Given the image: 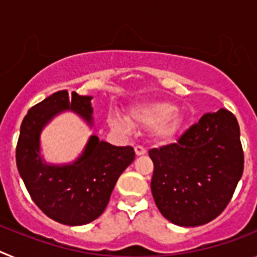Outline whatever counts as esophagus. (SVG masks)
<instances>
[{"label": "esophagus", "instance_id": "1", "mask_svg": "<svg viewBox=\"0 0 257 257\" xmlns=\"http://www.w3.org/2000/svg\"><path fill=\"white\" fill-rule=\"evenodd\" d=\"M135 153H136V156H143V154L147 153V149H145L143 145H136Z\"/></svg>", "mask_w": 257, "mask_h": 257}]
</instances>
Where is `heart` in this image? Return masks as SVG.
<instances>
[{
	"mask_svg": "<svg viewBox=\"0 0 257 257\" xmlns=\"http://www.w3.org/2000/svg\"><path fill=\"white\" fill-rule=\"evenodd\" d=\"M127 119L133 124L152 127L154 126V136L160 140L171 139L175 134L180 130L183 119L176 113V106L167 101L143 104L130 109ZM110 124L118 128H128V122L118 117H112L109 119Z\"/></svg>",
	"mask_w": 257,
	"mask_h": 257,
	"instance_id": "b5f03b06",
	"label": "heart"
}]
</instances>
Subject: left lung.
Listing matches in <instances>:
<instances>
[{
    "label": "left lung",
    "instance_id": "obj_1",
    "mask_svg": "<svg viewBox=\"0 0 257 257\" xmlns=\"http://www.w3.org/2000/svg\"><path fill=\"white\" fill-rule=\"evenodd\" d=\"M149 157L152 194L163 216L180 226L207 224L225 210L243 174L237 118L226 109L207 113Z\"/></svg>",
    "mask_w": 257,
    "mask_h": 257
}]
</instances>
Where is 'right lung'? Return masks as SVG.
Returning <instances> with one entry per match:
<instances>
[{
	"label": "right lung",
	"instance_id": "1",
	"mask_svg": "<svg viewBox=\"0 0 257 257\" xmlns=\"http://www.w3.org/2000/svg\"><path fill=\"white\" fill-rule=\"evenodd\" d=\"M91 96L67 90L50 95L28 110L20 126L17 166L29 196L50 219L65 225H85L100 216L119 175L135 160L133 147H114L91 136L72 165L47 166L40 156L42 127L64 109L92 123Z\"/></svg>",
	"mask_w": 257,
	"mask_h": 257
}]
</instances>
